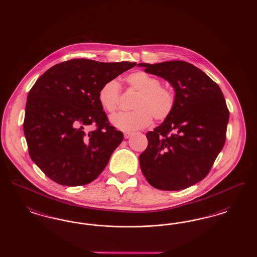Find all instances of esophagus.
I'll use <instances>...</instances> for the list:
<instances>
[{"label":"esophagus","mask_w":257,"mask_h":257,"mask_svg":"<svg viewBox=\"0 0 257 257\" xmlns=\"http://www.w3.org/2000/svg\"><path fill=\"white\" fill-rule=\"evenodd\" d=\"M132 135H133L132 132H125V133H124V138H125V139H129Z\"/></svg>","instance_id":"obj_1"}]
</instances>
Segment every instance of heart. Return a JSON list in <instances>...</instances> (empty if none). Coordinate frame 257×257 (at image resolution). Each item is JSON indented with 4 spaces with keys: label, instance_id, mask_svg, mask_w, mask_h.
<instances>
[{
    "label": "heart",
    "instance_id": "b5f03b06",
    "mask_svg": "<svg viewBox=\"0 0 257 257\" xmlns=\"http://www.w3.org/2000/svg\"><path fill=\"white\" fill-rule=\"evenodd\" d=\"M125 81L140 94L135 100V110L111 117L110 121L116 128L124 131L139 130L148 126L152 117L161 121L171 115L175 106V93L171 87L162 86L157 77L140 70L127 75ZM97 99L103 110L109 113L115 112L120 99L118 83L114 80L104 83L99 88Z\"/></svg>",
    "mask_w": 257,
    "mask_h": 257
}]
</instances>
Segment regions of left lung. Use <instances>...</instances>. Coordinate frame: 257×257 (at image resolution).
Here are the masks:
<instances>
[{"mask_svg":"<svg viewBox=\"0 0 257 257\" xmlns=\"http://www.w3.org/2000/svg\"><path fill=\"white\" fill-rule=\"evenodd\" d=\"M138 65L167 80L176 98L171 115L147 133L141 170L156 189L183 190L209 173L225 143L229 110L220 86L189 62Z\"/></svg>","mask_w":257,"mask_h":257,"instance_id":"obj_1","label":"left lung"}]
</instances>
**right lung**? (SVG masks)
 Masks as SVG:
<instances>
[{
	"instance_id": "obj_1",
	"label": "right lung",
	"mask_w": 257,
	"mask_h": 257,
	"mask_svg": "<svg viewBox=\"0 0 257 257\" xmlns=\"http://www.w3.org/2000/svg\"><path fill=\"white\" fill-rule=\"evenodd\" d=\"M136 64L74 59L38 78L28 94L23 127L31 158L50 179L82 186L104 171L123 134L110 126L98 91ZM90 124L96 129L86 134Z\"/></svg>"
}]
</instances>
